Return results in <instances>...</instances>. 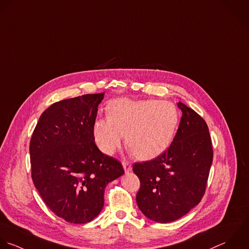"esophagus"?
Returning <instances> with one entry per match:
<instances>
[{"label": "esophagus", "instance_id": "obj_1", "mask_svg": "<svg viewBox=\"0 0 249 249\" xmlns=\"http://www.w3.org/2000/svg\"><path fill=\"white\" fill-rule=\"evenodd\" d=\"M122 165H123V168H124V170H125L126 173H129V172L132 170V166H131V163H130V162L124 160V161L122 162Z\"/></svg>", "mask_w": 249, "mask_h": 249}]
</instances>
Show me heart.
<instances>
[{
	"label": "heart",
	"mask_w": 249,
	"mask_h": 249,
	"mask_svg": "<svg viewBox=\"0 0 249 249\" xmlns=\"http://www.w3.org/2000/svg\"><path fill=\"white\" fill-rule=\"evenodd\" d=\"M178 121V108L172 103L118 99L109 104L108 116L96 120L94 137L99 148L111 155L127 135L132 153L139 159L150 160L169 147Z\"/></svg>",
	"instance_id": "heart-1"
}]
</instances>
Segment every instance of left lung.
Here are the masks:
<instances>
[{"mask_svg": "<svg viewBox=\"0 0 249 249\" xmlns=\"http://www.w3.org/2000/svg\"><path fill=\"white\" fill-rule=\"evenodd\" d=\"M178 106L182 116L170 147L152 160L133 165L141 182L138 207L147 218L160 223L182 217L201 202L213 158L204 118L180 102Z\"/></svg>", "mask_w": 249, "mask_h": 249, "instance_id": "obj_1", "label": "left lung"}]
</instances>
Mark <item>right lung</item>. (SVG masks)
<instances>
[{"label":"right lung","instance_id":"obj_1","mask_svg":"<svg viewBox=\"0 0 249 249\" xmlns=\"http://www.w3.org/2000/svg\"><path fill=\"white\" fill-rule=\"evenodd\" d=\"M104 96L86 94L52 104L30 141L34 185L49 210L70 223L98 216L107 183L124 174L122 164L95 143L94 124Z\"/></svg>","mask_w":249,"mask_h":249}]
</instances>
